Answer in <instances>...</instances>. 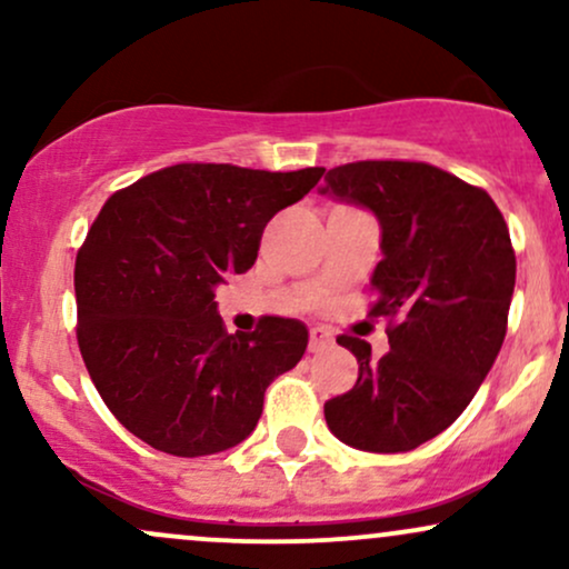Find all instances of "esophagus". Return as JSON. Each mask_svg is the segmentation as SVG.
I'll return each instance as SVG.
<instances>
[{"label": "esophagus", "instance_id": "34e87169", "mask_svg": "<svg viewBox=\"0 0 569 569\" xmlns=\"http://www.w3.org/2000/svg\"><path fill=\"white\" fill-rule=\"evenodd\" d=\"M331 345H335V335H331V331L321 329V326L310 329V345H307L310 352H323V350H329Z\"/></svg>", "mask_w": 569, "mask_h": 569}]
</instances>
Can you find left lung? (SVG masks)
I'll return each mask as SVG.
<instances>
[{"mask_svg":"<svg viewBox=\"0 0 569 569\" xmlns=\"http://www.w3.org/2000/svg\"><path fill=\"white\" fill-rule=\"evenodd\" d=\"M380 221L371 316L390 318L382 358L358 337V380L326 401V426L363 452H409L447 430L502 348L516 283L506 219L485 189L403 160L331 168L318 189Z\"/></svg>","mask_w":569,"mask_h":569,"instance_id":"8db88e82","label":"left lung"}]
</instances>
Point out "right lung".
Returning a JSON list of instances; mask_svg holds the SVG:
<instances>
[{"instance_id":"obj_1","label":"right lung","mask_w":569,"mask_h":569,"mask_svg":"<svg viewBox=\"0 0 569 569\" xmlns=\"http://www.w3.org/2000/svg\"><path fill=\"white\" fill-rule=\"evenodd\" d=\"M321 176L181 162L101 208L77 253V342L103 403L149 447H234L257 428L267 385L302 361V321L267 316L253 335H227L213 297L251 270L267 221Z\"/></svg>"}]
</instances>
